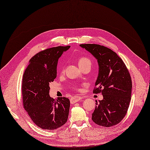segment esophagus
I'll return each mask as SVG.
<instances>
[{
    "label": "esophagus",
    "instance_id": "esophagus-1",
    "mask_svg": "<svg viewBox=\"0 0 150 150\" xmlns=\"http://www.w3.org/2000/svg\"><path fill=\"white\" fill-rule=\"evenodd\" d=\"M81 99H82V97L79 96H74L73 98H71V99H70V103H71V104L75 103H76V102H79V101H80Z\"/></svg>",
    "mask_w": 150,
    "mask_h": 150
}]
</instances>
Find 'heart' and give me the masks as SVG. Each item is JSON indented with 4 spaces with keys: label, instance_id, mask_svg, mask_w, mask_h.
Returning a JSON list of instances; mask_svg holds the SVG:
<instances>
[{
    "label": "heart",
    "instance_id": "heart-1",
    "mask_svg": "<svg viewBox=\"0 0 150 150\" xmlns=\"http://www.w3.org/2000/svg\"><path fill=\"white\" fill-rule=\"evenodd\" d=\"M78 64L81 69L85 67H91L92 60L88 57L83 56L81 57L78 60ZM65 70V65L64 63L59 65V71L60 73H64Z\"/></svg>",
    "mask_w": 150,
    "mask_h": 150
}]
</instances>
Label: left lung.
<instances>
[{
	"mask_svg": "<svg viewBox=\"0 0 150 150\" xmlns=\"http://www.w3.org/2000/svg\"><path fill=\"white\" fill-rule=\"evenodd\" d=\"M97 60L99 73L94 93H101L103 99L96 101L92 120L103 127L119 124L127 112L131 99V76L123 60L111 49L95 44L80 45Z\"/></svg>",
	"mask_w": 150,
	"mask_h": 150,
	"instance_id": "8db88e82",
	"label": "left lung"
}]
</instances>
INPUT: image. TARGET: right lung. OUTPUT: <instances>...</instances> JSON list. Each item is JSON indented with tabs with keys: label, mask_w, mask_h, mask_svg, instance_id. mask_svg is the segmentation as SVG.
Here are the masks:
<instances>
[{
	"label": "right lung",
	"mask_w": 150,
	"mask_h": 150,
	"mask_svg": "<svg viewBox=\"0 0 150 150\" xmlns=\"http://www.w3.org/2000/svg\"><path fill=\"white\" fill-rule=\"evenodd\" d=\"M70 47H54L37 53L25 70L21 86L23 106L33 122L42 129L55 130L67 121L70 100L50 97L49 84L57 76L59 57Z\"/></svg>",
	"instance_id": "add662e5"
}]
</instances>
